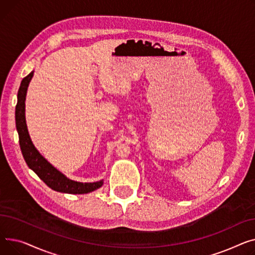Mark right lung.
<instances>
[{"instance_id": "right-lung-1", "label": "right lung", "mask_w": 255, "mask_h": 255, "mask_svg": "<svg viewBox=\"0 0 255 255\" xmlns=\"http://www.w3.org/2000/svg\"><path fill=\"white\" fill-rule=\"evenodd\" d=\"M33 76L34 71L22 79L17 94L16 108H15V122H16V129L19 137V145L28 168L33 170L45 184L58 192L83 194L100 188L104 183L103 180L84 183L71 180L62 172L54 168L43 155H41L33 144L25 122V97L28 84Z\"/></svg>"}]
</instances>
